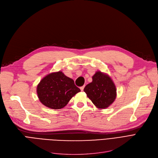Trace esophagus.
I'll return each instance as SVG.
<instances>
[{
	"label": "esophagus",
	"instance_id": "1",
	"mask_svg": "<svg viewBox=\"0 0 158 158\" xmlns=\"http://www.w3.org/2000/svg\"><path fill=\"white\" fill-rule=\"evenodd\" d=\"M84 88H85V86H81V87L80 88V89H81V91H83Z\"/></svg>",
	"mask_w": 158,
	"mask_h": 158
}]
</instances>
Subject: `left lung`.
<instances>
[{"instance_id":"8db88e82","label":"left lung","mask_w":158,"mask_h":158,"mask_svg":"<svg viewBox=\"0 0 158 158\" xmlns=\"http://www.w3.org/2000/svg\"><path fill=\"white\" fill-rule=\"evenodd\" d=\"M84 92L98 109H106L115 100L117 89L111 77L100 71L96 72L92 82L87 85Z\"/></svg>"}]
</instances>
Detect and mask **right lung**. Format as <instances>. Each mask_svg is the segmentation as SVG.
Masks as SVG:
<instances>
[{
  "instance_id": "1",
  "label": "right lung",
  "mask_w": 158,
  "mask_h": 158,
  "mask_svg": "<svg viewBox=\"0 0 158 158\" xmlns=\"http://www.w3.org/2000/svg\"><path fill=\"white\" fill-rule=\"evenodd\" d=\"M37 94L40 101L53 110L63 108L81 89L74 81L61 71L48 74L37 86Z\"/></svg>"
}]
</instances>
